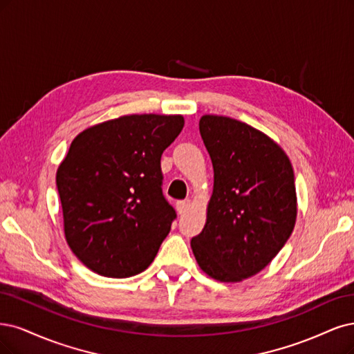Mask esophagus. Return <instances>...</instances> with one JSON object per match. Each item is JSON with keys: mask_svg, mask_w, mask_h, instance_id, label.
Segmentation results:
<instances>
[{"mask_svg": "<svg viewBox=\"0 0 354 354\" xmlns=\"http://www.w3.org/2000/svg\"><path fill=\"white\" fill-rule=\"evenodd\" d=\"M189 205H190L189 201H178L177 205H176V206H177V212H178L180 215H183V214H185V212L187 211Z\"/></svg>", "mask_w": 354, "mask_h": 354, "instance_id": "obj_1", "label": "esophagus"}]
</instances>
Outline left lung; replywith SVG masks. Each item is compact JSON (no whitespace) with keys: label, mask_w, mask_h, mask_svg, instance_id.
Wrapping results in <instances>:
<instances>
[{"label":"left lung","mask_w":354,"mask_h":354,"mask_svg":"<svg viewBox=\"0 0 354 354\" xmlns=\"http://www.w3.org/2000/svg\"><path fill=\"white\" fill-rule=\"evenodd\" d=\"M199 131L214 167V192L206 224L190 246L209 277L241 281L262 271L293 233L295 173L284 151L246 123L203 115Z\"/></svg>","instance_id":"left-lung-1"}]
</instances>
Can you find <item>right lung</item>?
<instances>
[{
    "mask_svg": "<svg viewBox=\"0 0 354 354\" xmlns=\"http://www.w3.org/2000/svg\"><path fill=\"white\" fill-rule=\"evenodd\" d=\"M181 115H124L82 131L57 171L70 249L93 272L127 278L148 268L177 218L162 193L161 155Z\"/></svg>",
    "mask_w": 354,
    "mask_h": 354,
    "instance_id": "1",
    "label": "right lung"
}]
</instances>
